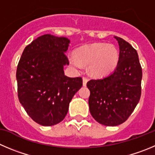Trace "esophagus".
<instances>
[{
	"instance_id": "obj_1",
	"label": "esophagus",
	"mask_w": 155,
	"mask_h": 155,
	"mask_svg": "<svg viewBox=\"0 0 155 155\" xmlns=\"http://www.w3.org/2000/svg\"><path fill=\"white\" fill-rule=\"evenodd\" d=\"M87 81H88L87 78V77H83V85H84V87L86 86Z\"/></svg>"
}]
</instances>
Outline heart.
I'll list each match as a JSON object with an SVG mask.
<instances>
[{"label": "heart", "instance_id": "obj_1", "mask_svg": "<svg viewBox=\"0 0 155 155\" xmlns=\"http://www.w3.org/2000/svg\"><path fill=\"white\" fill-rule=\"evenodd\" d=\"M119 51L113 45L94 43L79 48L74 51V58L70 62L76 68L88 64L90 73L95 77H103L111 73L118 64Z\"/></svg>", "mask_w": 155, "mask_h": 155}]
</instances>
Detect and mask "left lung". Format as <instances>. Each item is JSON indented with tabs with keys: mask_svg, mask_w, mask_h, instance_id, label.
<instances>
[{
	"mask_svg": "<svg viewBox=\"0 0 155 155\" xmlns=\"http://www.w3.org/2000/svg\"><path fill=\"white\" fill-rule=\"evenodd\" d=\"M119 46L117 66L110 74L87 83L89 108L97 122L116 126L127 120L141 97L142 70L136 50L122 38L114 36Z\"/></svg>",
	"mask_w": 155,
	"mask_h": 155,
	"instance_id": "obj_1",
	"label": "left lung"
}]
</instances>
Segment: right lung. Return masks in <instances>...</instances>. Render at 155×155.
<instances>
[{
  "label": "right lung",
  "instance_id": "add662e5",
  "mask_svg": "<svg viewBox=\"0 0 155 155\" xmlns=\"http://www.w3.org/2000/svg\"><path fill=\"white\" fill-rule=\"evenodd\" d=\"M70 40L45 34L22 53L17 69L20 103L38 124L51 126L63 120L74 95L83 85L81 78H68L64 66Z\"/></svg>",
  "mask_w": 155,
  "mask_h": 155
}]
</instances>
